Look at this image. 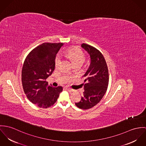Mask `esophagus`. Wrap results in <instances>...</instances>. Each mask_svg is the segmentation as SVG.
<instances>
[{
    "instance_id": "obj_1",
    "label": "esophagus",
    "mask_w": 146,
    "mask_h": 146,
    "mask_svg": "<svg viewBox=\"0 0 146 146\" xmlns=\"http://www.w3.org/2000/svg\"><path fill=\"white\" fill-rule=\"evenodd\" d=\"M66 90H68V91H70V92H74L75 91L74 90H73L72 88H68V87H66Z\"/></svg>"
}]
</instances>
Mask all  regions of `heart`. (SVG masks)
I'll return each instance as SVG.
<instances>
[{
    "label": "heart",
    "mask_w": 146,
    "mask_h": 146,
    "mask_svg": "<svg viewBox=\"0 0 146 146\" xmlns=\"http://www.w3.org/2000/svg\"><path fill=\"white\" fill-rule=\"evenodd\" d=\"M62 55L70 59L73 64H83L85 60V55L82 50L77 48L68 49L62 53ZM61 59L59 55L57 56L55 60V65L58 67L60 65Z\"/></svg>",
    "instance_id": "obj_1"
}]
</instances>
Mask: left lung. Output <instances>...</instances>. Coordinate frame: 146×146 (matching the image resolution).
Returning a JSON list of instances; mask_svg holds the SVG:
<instances>
[{"mask_svg":"<svg viewBox=\"0 0 146 146\" xmlns=\"http://www.w3.org/2000/svg\"><path fill=\"white\" fill-rule=\"evenodd\" d=\"M90 55L91 63L83 76L85 78L83 95L81 101L76 103L80 109L92 108L101 101L105 94L109 81V70L102 53L96 48L86 44L81 45Z\"/></svg>","mask_w":146,"mask_h":146,"instance_id":"1","label":"left lung"}]
</instances>
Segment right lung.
<instances>
[{
    "mask_svg": "<svg viewBox=\"0 0 146 146\" xmlns=\"http://www.w3.org/2000/svg\"><path fill=\"white\" fill-rule=\"evenodd\" d=\"M63 43H43L28 54L22 70L25 94L33 104L46 109L57 101L63 87H53L46 81L55 69V56Z\"/></svg>",
    "mask_w": 146,
    "mask_h": 146,
    "instance_id": "add662e5",
    "label": "right lung"
}]
</instances>
